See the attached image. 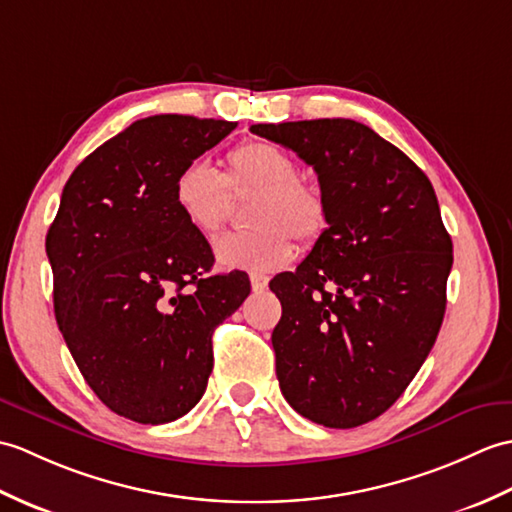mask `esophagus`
<instances>
[{"label":"esophagus","mask_w":512,"mask_h":512,"mask_svg":"<svg viewBox=\"0 0 512 512\" xmlns=\"http://www.w3.org/2000/svg\"><path fill=\"white\" fill-rule=\"evenodd\" d=\"M249 280H252V291H256V293H263L269 285V278L260 276V274H252V278H249Z\"/></svg>","instance_id":"obj_1"}]
</instances>
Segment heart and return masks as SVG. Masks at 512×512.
I'll list each match as a JSON object with an SVG mask.
<instances>
[{"mask_svg":"<svg viewBox=\"0 0 512 512\" xmlns=\"http://www.w3.org/2000/svg\"><path fill=\"white\" fill-rule=\"evenodd\" d=\"M247 195V232L214 241V258L225 269L269 274L287 263L295 243L313 245L326 230V201L317 186L298 177V164L280 146L247 140L225 157L219 175L206 164L181 168L173 184V203L195 230L208 234L225 221L230 195Z\"/></svg>","mask_w":512,"mask_h":512,"instance_id":"1","label":"heart"}]
</instances>
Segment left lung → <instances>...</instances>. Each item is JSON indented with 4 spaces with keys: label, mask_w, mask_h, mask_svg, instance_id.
Returning a JSON list of instances; mask_svg holds the SVG:
<instances>
[{
    "label": "left lung",
    "mask_w": 512,
    "mask_h": 512,
    "mask_svg": "<svg viewBox=\"0 0 512 512\" xmlns=\"http://www.w3.org/2000/svg\"><path fill=\"white\" fill-rule=\"evenodd\" d=\"M298 153L326 201L324 234L295 271L271 280V333L287 403L350 429L381 416L434 346L453 265L431 181L370 127L346 118L254 124Z\"/></svg>",
    "instance_id": "left-lung-1"
}]
</instances>
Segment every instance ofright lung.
<instances>
[{"label":"right lung","instance_id":"1","mask_svg":"<svg viewBox=\"0 0 512 512\" xmlns=\"http://www.w3.org/2000/svg\"><path fill=\"white\" fill-rule=\"evenodd\" d=\"M236 122L151 116L87 155L45 236L54 315L111 412L142 425L188 414L212 372V333L249 295L243 271L210 274L212 249L173 203L181 168Z\"/></svg>","mask_w":512,"mask_h":512}]
</instances>
